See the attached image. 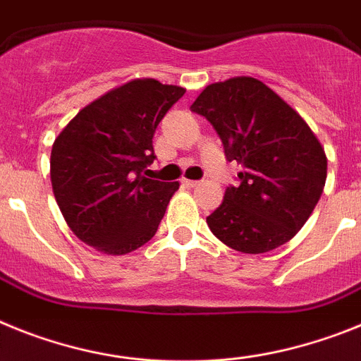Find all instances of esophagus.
I'll return each mask as SVG.
<instances>
[{"label":"esophagus","mask_w":361,"mask_h":361,"mask_svg":"<svg viewBox=\"0 0 361 361\" xmlns=\"http://www.w3.org/2000/svg\"><path fill=\"white\" fill-rule=\"evenodd\" d=\"M181 183H183L185 187H189V189H192V187H198L200 181L198 180H187V178H183V180H181Z\"/></svg>","instance_id":"obj_1"}]
</instances>
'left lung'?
<instances>
[{"label": "left lung", "mask_w": 361, "mask_h": 361, "mask_svg": "<svg viewBox=\"0 0 361 361\" xmlns=\"http://www.w3.org/2000/svg\"><path fill=\"white\" fill-rule=\"evenodd\" d=\"M190 111L205 116L238 161L240 183L207 216L219 241L245 255L283 245L303 227L324 192L327 158L302 116L255 78L207 87Z\"/></svg>", "instance_id": "obj_1"}]
</instances>
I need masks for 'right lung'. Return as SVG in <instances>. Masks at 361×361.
Masks as SVG:
<instances>
[{
    "mask_svg": "<svg viewBox=\"0 0 361 361\" xmlns=\"http://www.w3.org/2000/svg\"><path fill=\"white\" fill-rule=\"evenodd\" d=\"M185 89L134 80L81 109L50 154V180L68 227L105 255L145 245L159 227L178 181L147 178L152 137Z\"/></svg>",
    "mask_w": 361,
    "mask_h": 361,
    "instance_id": "add662e5",
    "label": "right lung"
}]
</instances>
